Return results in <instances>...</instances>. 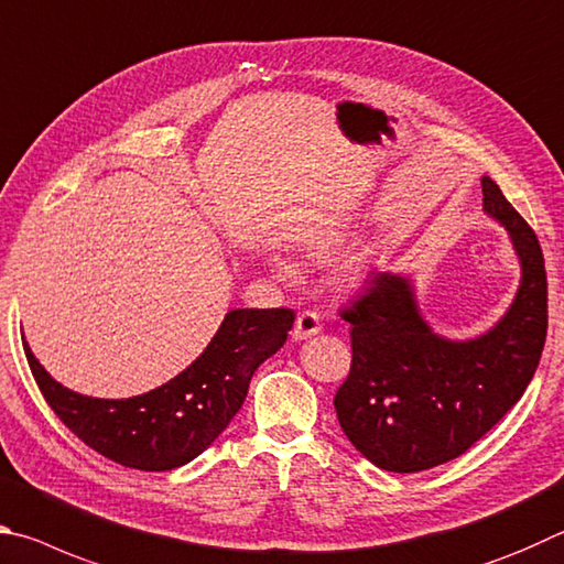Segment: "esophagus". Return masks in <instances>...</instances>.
I'll return each mask as SVG.
<instances>
[{
  "mask_svg": "<svg viewBox=\"0 0 564 564\" xmlns=\"http://www.w3.org/2000/svg\"><path fill=\"white\" fill-rule=\"evenodd\" d=\"M322 332V319L317 312H302L297 322H294V329H292V337L302 341V339H310L314 334Z\"/></svg>",
  "mask_w": 564,
  "mask_h": 564,
  "instance_id": "obj_1",
  "label": "esophagus"
}]
</instances>
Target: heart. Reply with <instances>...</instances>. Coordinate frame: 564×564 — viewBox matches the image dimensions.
<instances>
[{
	"instance_id": "obj_1",
	"label": "heart",
	"mask_w": 564,
	"mask_h": 564,
	"mask_svg": "<svg viewBox=\"0 0 564 564\" xmlns=\"http://www.w3.org/2000/svg\"><path fill=\"white\" fill-rule=\"evenodd\" d=\"M337 247H339V237L332 232H317V235H310L302 240V252L312 257V260H324V257H329L334 250H337ZM270 264H272L274 274L282 276V280L292 276V267L284 260H280V257H272ZM349 280H359L357 267H351L349 270Z\"/></svg>"
}]
</instances>
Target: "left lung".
<instances>
[{"mask_svg": "<svg viewBox=\"0 0 564 564\" xmlns=\"http://www.w3.org/2000/svg\"><path fill=\"white\" fill-rule=\"evenodd\" d=\"M482 210L506 227L520 288L496 327L453 341L421 317L411 280L373 272L341 317L351 324V369L334 409L364 458L391 473L436 468L466 453L516 406L547 337V274L538 235L486 175Z\"/></svg>", "mask_w": 564, "mask_h": 564, "instance_id": "left-lung-1", "label": "left lung"}]
</instances>
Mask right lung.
Wrapping results in <instances>:
<instances>
[{"mask_svg": "<svg viewBox=\"0 0 564 564\" xmlns=\"http://www.w3.org/2000/svg\"><path fill=\"white\" fill-rule=\"evenodd\" d=\"M292 310H232L191 367L133 399H91L48 377L24 341L36 387L88 448L135 470H173L200 456L232 421L264 359L288 341Z\"/></svg>", "mask_w": 564, "mask_h": 564, "instance_id": "add662e5", "label": "right lung"}]
</instances>
